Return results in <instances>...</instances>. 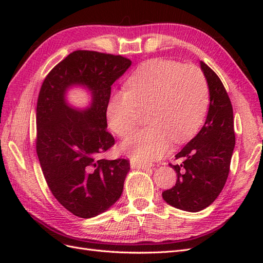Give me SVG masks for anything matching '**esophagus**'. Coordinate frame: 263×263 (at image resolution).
Listing matches in <instances>:
<instances>
[{
  "instance_id": "1",
  "label": "esophagus",
  "mask_w": 263,
  "mask_h": 263,
  "mask_svg": "<svg viewBox=\"0 0 263 263\" xmlns=\"http://www.w3.org/2000/svg\"><path fill=\"white\" fill-rule=\"evenodd\" d=\"M130 166H132V168H134V169H141V170H147V169L151 168L149 164H142V163L134 162V161L130 162Z\"/></svg>"
}]
</instances>
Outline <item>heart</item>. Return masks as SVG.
Listing matches in <instances>:
<instances>
[{"label":"heart","mask_w":263,"mask_h":263,"mask_svg":"<svg viewBox=\"0 0 263 263\" xmlns=\"http://www.w3.org/2000/svg\"><path fill=\"white\" fill-rule=\"evenodd\" d=\"M127 91L110 97L106 117L121 137L136 127L140 110L149 126L127 137L122 150L134 161L149 163L163 157L171 142H183L200 129L210 104L204 73L195 66L154 59L144 63L126 83Z\"/></svg>","instance_id":"1"}]
</instances>
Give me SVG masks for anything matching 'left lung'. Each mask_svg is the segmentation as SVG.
<instances>
[{
  "mask_svg": "<svg viewBox=\"0 0 263 263\" xmlns=\"http://www.w3.org/2000/svg\"><path fill=\"white\" fill-rule=\"evenodd\" d=\"M201 69L210 89L206 121L196 136L183 147L170 164L178 179L172 189L162 192L163 200L173 208L200 212L216 200L224 187L235 148L232 102L220 79L201 61Z\"/></svg>",
  "mask_w": 263,
  "mask_h": 263,
  "instance_id": "1",
  "label": "left lung"
}]
</instances>
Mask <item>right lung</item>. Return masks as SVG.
Here are the masks:
<instances>
[{"label": "right lung", "instance_id": "add662e5", "mask_svg": "<svg viewBox=\"0 0 263 263\" xmlns=\"http://www.w3.org/2000/svg\"><path fill=\"white\" fill-rule=\"evenodd\" d=\"M132 66L122 55L77 50L55 66L37 101L36 151L52 195L69 212L91 218L114 205L130 169L126 159H101L115 144L107 128L110 86ZM82 86L90 92L85 109L70 106L66 92Z\"/></svg>", "mask_w": 263, "mask_h": 263}]
</instances>
